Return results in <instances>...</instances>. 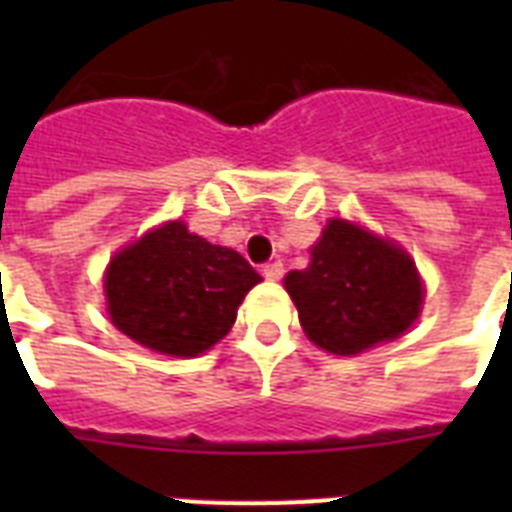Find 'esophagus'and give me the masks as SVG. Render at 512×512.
<instances>
[{
	"instance_id": "esophagus-1",
	"label": "esophagus",
	"mask_w": 512,
	"mask_h": 512,
	"mask_svg": "<svg viewBox=\"0 0 512 512\" xmlns=\"http://www.w3.org/2000/svg\"><path fill=\"white\" fill-rule=\"evenodd\" d=\"M265 273V279H271V281H279L281 276H284V263L281 260H273V263H268L263 268Z\"/></svg>"
}]
</instances>
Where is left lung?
Returning a JSON list of instances; mask_svg holds the SVG:
<instances>
[{"label": "left lung", "instance_id": "1", "mask_svg": "<svg viewBox=\"0 0 512 512\" xmlns=\"http://www.w3.org/2000/svg\"><path fill=\"white\" fill-rule=\"evenodd\" d=\"M305 335L353 356L412 327L422 284L406 252L345 220H329L305 271L284 279Z\"/></svg>", "mask_w": 512, "mask_h": 512}]
</instances>
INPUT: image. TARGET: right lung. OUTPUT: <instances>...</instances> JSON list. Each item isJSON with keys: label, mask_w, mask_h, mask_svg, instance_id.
I'll list each match as a JSON object with an SVG mask.
<instances>
[{"label": "right lung", "mask_w": 512, "mask_h": 512, "mask_svg": "<svg viewBox=\"0 0 512 512\" xmlns=\"http://www.w3.org/2000/svg\"><path fill=\"white\" fill-rule=\"evenodd\" d=\"M260 273L236 252L167 223L106 273L108 313L124 335L167 356H199L228 335Z\"/></svg>", "instance_id": "right-lung-1"}]
</instances>
